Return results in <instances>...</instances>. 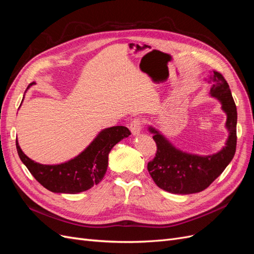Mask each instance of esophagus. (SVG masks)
Here are the masks:
<instances>
[{"label":"esophagus","mask_w":254,"mask_h":254,"mask_svg":"<svg viewBox=\"0 0 254 254\" xmlns=\"http://www.w3.org/2000/svg\"><path fill=\"white\" fill-rule=\"evenodd\" d=\"M130 130L133 135H137L142 130V121L141 119H134L131 123H130Z\"/></svg>","instance_id":"esophagus-1"}]
</instances>
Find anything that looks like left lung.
Wrapping results in <instances>:
<instances>
[{"instance_id": "1", "label": "left lung", "mask_w": 254, "mask_h": 254, "mask_svg": "<svg viewBox=\"0 0 254 254\" xmlns=\"http://www.w3.org/2000/svg\"><path fill=\"white\" fill-rule=\"evenodd\" d=\"M210 94L221 103L227 114L226 127L229 131L226 146L211 156H197L183 152L161 134L157 129L148 127L157 144L156 157L147 164V170L157 186L168 193H199L217 178L231 162L236 150L237 111L229 84L219 72L213 71L210 77Z\"/></svg>"}]
</instances>
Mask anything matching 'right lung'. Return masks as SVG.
I'll return each instance as SVG.
<instances>
[{"mask_svg": "<svg viewBox=\"0 0 254 254\" xmlns=\"http://www.w3.org/2000/svg\"><path fill=\"white\" fill-rule=\"evenodd\" d=\"M35 82L29 83L30 86ZM131 132L125 126H113L102 130L88 147L67 162L45 165L29 159L16 142L18 155L35 179L53 193L77 194L90 190L104 178L108 167V156L115 144Z\"/></svg>", "mask_w": 254, "mask_h": 254, "instance_id": "right-lung-1", "label": "right lung"}]
</instances>
